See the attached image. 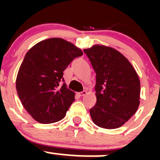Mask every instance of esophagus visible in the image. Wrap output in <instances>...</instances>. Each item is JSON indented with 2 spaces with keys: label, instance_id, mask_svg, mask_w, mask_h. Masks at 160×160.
<instances>
[{
  "label": "esophagus",
  "instance_id": "esophagus-1",
  "mask_svg": "<svg viewBox=\"0 0 160 160\" xmlns=\"http://www.w3.org/2000/svg\"><path fill=\"white\" fill-rule=\"evenodd\" d=\"M85 94H87V91H85V90H83V91H82V92H80V93H79V95H80V97H83V96H84Z\"/></svg>",
  "mask_w": 160,
  "mask_h": 160
}]
</instances>
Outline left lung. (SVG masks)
<instances>
[{"label":"left lung","mask_w":160,"mask_h":160,"mask_svg":"<svg viewBox=\"0 0 160 160\" xmlns=\"http://www.w3.org/2000/svg\"><path fill=\"white\" fill-rule=\"evenodd\" d=\"M83 52L96 73L97 102L90 109V117L101 128H119L139 105L138 74L129 61L113 48L96 45Z\"/></svg>","instance_id":"1"}]
</instances>
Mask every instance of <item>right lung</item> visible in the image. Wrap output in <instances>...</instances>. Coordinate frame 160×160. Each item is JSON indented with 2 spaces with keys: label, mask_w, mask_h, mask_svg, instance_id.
I'll list each match as a JSON object with an SVG mask.
<instances>
[{
  "label": "right lung",
  "mask_w": 160,
  "mask_h": 160,
  "mask_svg": "<svg viewBox=\"0 0 160 160\" xmlns=\"http://www.w3.org/2000/svg\"><path fill=\"white\" fill-rule=\"evenodd\" d=\"M83 52L62 38L43 40L28 50L18 72L16 90L22 105L37 122L50 124L65 117L74 92L59 87L63 71Z\"/></svg>",
  "instance_id": "obj_1"
}]
</instances>
